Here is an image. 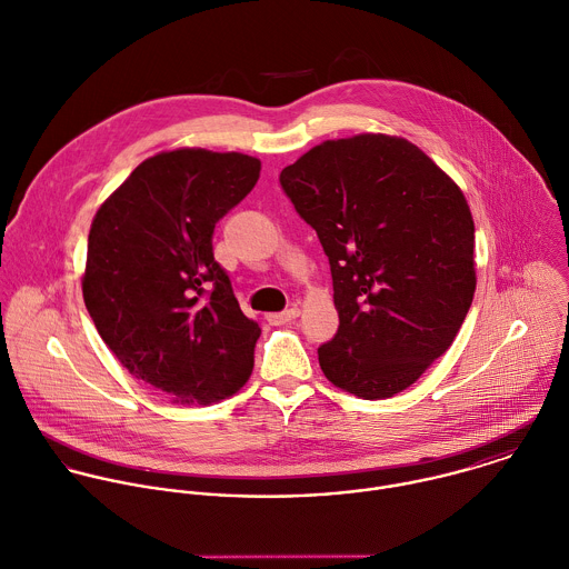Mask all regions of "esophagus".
I'll return each mask as SVG.
<instances>
[{
    "label": "esophagus",
    "mask_w": 569,
    "mask_h": 569,
    "mask_svg": "<svg viewBox=\"0 0 569 569\" xmlns=\"http://www.w3.org/2000/svg\"><path fill=\"white\" fill-rule=\"evenodd\" d=\"M298 316H300V309H298V307H291V309L280 311V313H269V316H267V320H269L271 325H287V322L296 320Z\"/></svg>",
    "instance_id": "esophagus-1"
}]
</instances>
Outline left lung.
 Returning <instances> with one entry per match:
<instances>
[{
    "label": "left lung",
    "mask_w": 569,
    "mask_h": 569,
    "mask_svg": "<svg viewBox=\"0 0 569 569\" xmlns=\"http://www.w3.org/2000/svg\"><path fill=\"white\" fill-rule=\"evenodd\" d=\"M329 258L336 336L318 349L336 387L391 398L442 356L476 291L473 220L458 184L416 144L327 140L280 173Z\"/></svg>",
    "instance_id": "left-lung-1"
}]
</instances>
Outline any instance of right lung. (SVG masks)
Returning <instances> with one entry per match:
<instances>
[{
    "instance_id": "right-lung-1",
    "label": "right lung",
    "mask_w": 569,
    "mask_h": 569,
    "mask_svg": "<svg viewBox=\"0 0 569 569\" xmlns=\"http://www.w3.org/2000/svg\"><path fill=\"white\" fill-rule=\"evenodd\" d=\"M260 178V160L207 149L144 160L98 209L82 293L98 333L138 380L180 405L249 380L260 327L213 258V229Z\"/></svg>"
}]
</instances>
